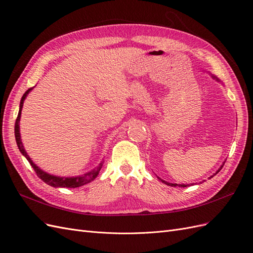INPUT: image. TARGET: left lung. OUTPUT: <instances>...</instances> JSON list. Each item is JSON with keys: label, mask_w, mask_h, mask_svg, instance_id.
I'll use <instances>...</instances> for the list:
<instances>
[{"label": "left lung", "mask_w": 253, "mask_h": 253, "mask_svg": "<svg viewBox=\"0 0 253 253\" xmlns=\"http://www.w3.org/2000/svg\"><path fill=\"white\" fill-rule=\"evenodd\" d=\"M213 78H214V79H216V80H218L216 77H214V76H213ZM224 165H225V163L223 164V166L220 167V169H221V168L224 167ZM220 169H219V170H218V171H217L215 174H217V173L220 171ZM215 174H214V175H215ZM159 179H160V178H159ZM160 180H162V179H160ZM162 181H163L164 183H166V185H168V186H171V187H176V186H178V187H187L186 185H177V183H170V182H167V181H165V180H162Z\"/></svg>", "instance_id": "left-lung-1"}]
</instances>
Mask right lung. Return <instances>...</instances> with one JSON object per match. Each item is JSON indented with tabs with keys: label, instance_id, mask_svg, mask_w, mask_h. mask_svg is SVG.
I'll use <instances>...</instances> for the list:
<instances>
[{
	"label": "right lung",
	"instance_id": "add662e5",
	"mask_svg": "<svg viewBox=\"0 0 253 253\" xmlns=\"http://www.w3.org/2000/svg\"><path fill=\"white\" fill-rule=\"evenodd\" d=\"M33 89V87L28 88L25 94L23 95L22 99H21V102H20V111H19V114H18V117H17V120H16V125H14V136H16V141H17V144H18V148L20 150V152L22 153L23 155H24L26 157V159L28 160V163L30 164V166H32L34 168L35 172L37 173L38 177L41 178L45 183H47V185L51 186V187H60V188H77V187H80V186H83L85 185V183L91 181L93 179H95L98 174H99V171L101 170L102 168V164L99 165L95 170L90 171L86 174H84L82 176H77V177H58V176H53V175H50V174H47L46 172L42 171L40 168H38L34 163L33 160L29 158V156L27 155L26 151L24 150V147H23L22 144V141H21V136H20V126H19V122H20V118H21V111H22V108H23V103H24V100L25 98L27 96V94L29 93L30 90Z\"/></svg>",
	"mask_w": 253,
	"mask_h": 253
}]
</instances>
